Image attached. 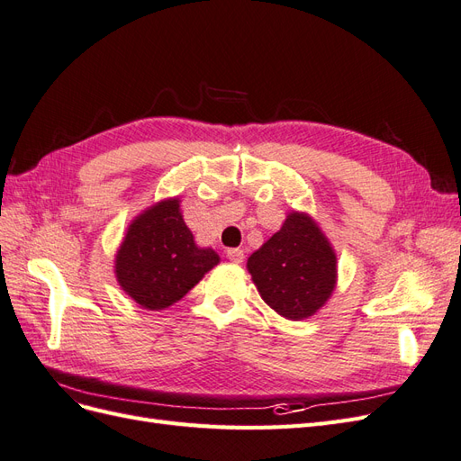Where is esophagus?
<instances>
[{
  "instance_id": "34e87169",
  "label": "esophagus",
  "mask_w": 461,
  "mask_h": 461,
  "mask_svg": "<svg viewBox=\"0 0 461 461\" xmlns=\"http://www.w3.org/2000/svg\"><path fill=\"white\" fill-rule=\"evenodd\" d=\"M227 258H229L232 263H242V261H244V249H240V248H230V249H227Z\"/></svg>"
}]
</instances>
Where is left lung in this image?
I'll return each mask as SVG.
<instances>
[{"label": "left lung", "instance_id": "1", "mask_svg": "<svg viewBox=\"0 0 461 461\" xmlns=\"http://www.w3.org/2000/svg\"><path fill=\"white\" fill-rule=\"evenodd\" d=\"M246 267L263 302L290 321L315 315L339 278L337 254L317 221L303 212H290Z\"/></svg>", "mask_w": 461, "mask_h": 461}]
</instances>
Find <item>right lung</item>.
I'll return each instance as SVG.
<instances>
[{
  "label": "right lung",
  "mask_w": 461,
  "mask_h": 461,
  "mask_svg": "<svg viewBox=\"0 0 461 461\" xmlns=\"http://www.w3.org/2000/svg\"><path fill=\"white\" fill-rule=\"evenodd\" d=\"M219 263L194 240L178 198H167L131 221L115 254L121 290L144 310H165L185 298Z\"/></svg>",
  "instance_id": "right-lung-1"
}]
</instances>
